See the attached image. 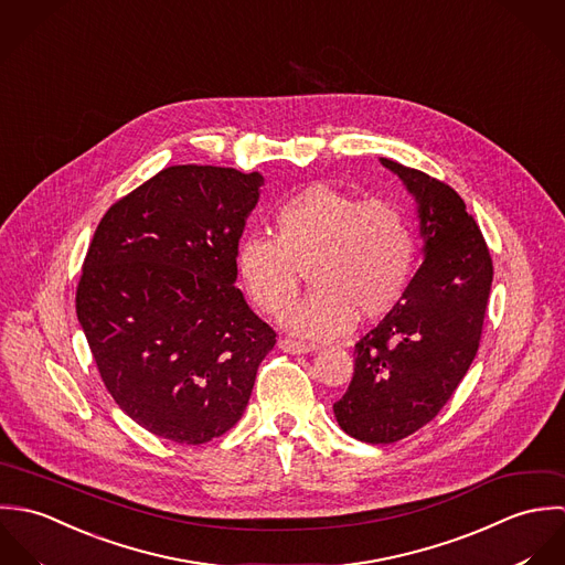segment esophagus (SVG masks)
Returning a JSON list of instances; mask_svg holds the SVG:
<instances>
[{
    "mask_svg": "<svg viewBox=\"0 0 565 565\" xmlns=\"http://www.w3.org/2000/svg\"><path fill=\"white\" fill-rule=\"evenodd\" d=\"M279 349L286 353H312L317 349V344L310 342H297V340L281 339L279 340Z\"/></svg>",
    "mask_w": 565,
    "mask_h": 565,
    "instance_id": "34e87169",
    "label": "esophagus"
}]
</instances>
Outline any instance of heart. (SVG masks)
<instances>
[{"mask_svg": "<svg viewBox=\"0 0 565 565\" xmlns=\"http://www.w3.org/2000/svg\"><path fill=\"white\" fill-rule=\"evenodd\" d=\"M270 223L273 237L253 235L237 244L235 273L246 297L277 319L295 303L301 270H308L315 290L286 317L292 332L334 339L355 317L375 321L402 301L417 242L393 203L315 183L279 203Z\"/></svg>", "mask_w": 565, "mask_h": 565, "instance_id": "b5f03b06", "label": "heart"}]
</instances>
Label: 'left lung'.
<instances>
[{
  "mask_svg": "<svg viewBox=\"0 0 565 565\" xmlns=\"http://www.w3.org/2000/svg\"><path fill=\"white\" fill-rule=\"evenodd\" d=\"M382 163L419 203L426 259L402 301L355 342L351 384L334 404L340 428L373 446L406 439L448 404L476 358L493 279L482 231L450 185Z\"/></svg>",
  "mask_w": 565,
  "mask_h": 565,
  "instance_id": "left-lung-1",
  "label": "left lung"
}]
</instances>
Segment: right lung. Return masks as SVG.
I'll list each match as a JSON object with an SVG mask.
<instances>
[{
    "label": "right lung",
    "mask_w": 565,
    "mask_h": 565,
    "mask_svg": "<svg viewBox=\"0 0 565 565\" xmlns=\"http://www.w3.org/2000/svg\"><path fill=\"white\" fill-rule=\"evenodd\" d=\"M262 174L170 166L109 207L83 262L76 315L115 404L188 446L242 417L275 347L235 288V248Z\"/></svg>",
    "instance_id": "right-lung-1"
}]
</instances>
